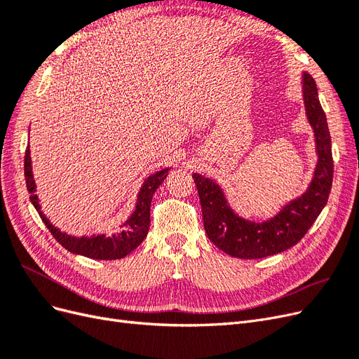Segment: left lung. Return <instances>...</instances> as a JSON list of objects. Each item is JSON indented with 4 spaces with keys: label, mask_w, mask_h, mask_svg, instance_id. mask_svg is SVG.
<instances>
[{
    "label": "left lung",
    "mask_w": 359,
    "mask_h": 359,
    "mask_svg": "<svg viewBox=\"0 0 359 359\" xmlns=\"http://www.w3.org/2000/svg\"><path fill=\"white\" fill-rule=\"evenodd\" d=\"M302 94L309 123L316 139L318 165L310 187L301 198L283 206L271 220L256 223L236 215L219 184L193 173L196 182L203 227L210 240L222 252L240 259H260L285 252L302 240L328 202L332 186L331 136L316 82L307 72L302 74Z\"/></svg>",
    "instance_id": "obj_1"
}]
</instances>
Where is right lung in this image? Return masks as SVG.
I'll return each mask as SVG.
<instances>
[{
	"mask_svg": "<svg viewBox=\"0 0 359 359\" xmlns=\"http://www.w3.org/2000/svg\"><path fill=\"white\" fill-rule=\"evenodd\" d=\"M24 170H25L27 190L31 194L29 199L32 205H34V208L39 211L41 220L45 222L46 227L50 231L53 238H55L64 248L69 250V252L74 255H82L85 257L100 259V260H114V259L126 257L145 240L149 229V223H151L149 208H151V201H153V194L160 187V184L166 180L169 169H163L154 173V175L147 178L142 189H140L137 194L136 210L132 214V217H130V219L124 223L121 232L109 235V236L91 235V236H81V238L70 236L60 232L57 227H53L50 224V222L46 219L45 214L40 211L37 194H34L36 182H34V178H32V170H31L29 147H27V151H25Z\"/></svg>",
	"mask_w": 359,
	"mask_h": 359,
	"instance_id": "add662e5",
	"label": "right lung"
}]
</instances>
